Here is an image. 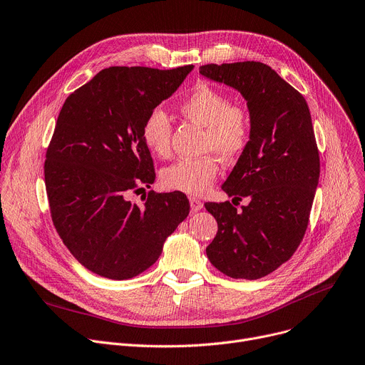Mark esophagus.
Wrapping results in <instances>:
<instances>
[{"instance_id": "obj_1", "label": "esophagus", "mask_w": 365, "mask_h": 365, "mask_svg": "<svg viewBox=\"0 0 365 365\" xmlns=\"http://www.w3.org/2000/svg\"><path fill=\"white\" fill-rule=\"evenodd\" d=\"M189 202H190V210H192V212L201 211L202 207H204V204H202L200 200H196V197H190Z\"/></svg>"}]
</instances>
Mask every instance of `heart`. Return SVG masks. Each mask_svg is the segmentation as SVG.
Segmentation results:
<instances>
[{
	"label": "heart",
	"instance_id": "heart-1",
	"mask_svg": "<svg viewBox=\"0 0 365 365\" xmlns=\"http://www.w3.org/2000/svg\"><path fill=\"white\" fill-rule=\"evenodd\" d=\"M180 113L205 128L204 147L220 158H236L249 141V119L239 106H231L228 97L210 84H196L179 105ZM170 119L164 110L154 109L143 125V140L147 148L158 155L170 154ZM214 157L179 160L161 172V183L170 190L190 196L208 192L218 176Z\"/></svg>",
	"mask_w": 365,
	"mask_h": 365
}]
</instances>
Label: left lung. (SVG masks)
<instances>
[{
    "instance_id": "left-lung-1",
    "label": "left lung",
    "mask_w": 365,
    "mask_h": 365,
    "mask_svg": "<svg viewBox=\"0 0 365 365\" xmlns=\"http://www.w3.org/2000/svg\"><path fill=\"white\" fill-rule=\"evenodd\" d=\"M200 74L237 90L250 119L249 141L221 186L249 205L205 204L218 224L207 256L231 278L257 279L287 262L306 233L320 175L310 110L267 63H208Z\"/></svg>"
}]
</instances>
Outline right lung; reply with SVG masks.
I'll list each match as a JSON object with an SVG mask.
<instances>
[{
  "label": "right lung",
  "mask_w": 365,
  "mask_h": 365,
  "mask_svg": "<svg viewBox=\"0 0 365 365\" xmlns=\"http://www.w3.org/2000/svg\"><path fill=\"white\" fill-rule=\"evenodd\" d=\"M193 70L110 67L65 101L45 161L53 225L88 271L129 279L160 257L189 214L182 192H150L140 207L132 190L154 183L143 125Z\"/></svg>",
  "instance_id": "add662e5"
}]
</instances>
